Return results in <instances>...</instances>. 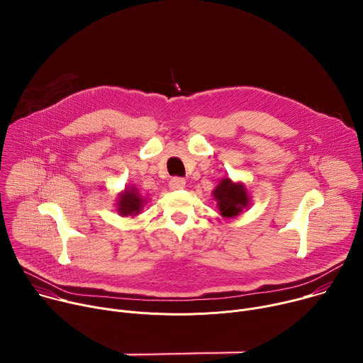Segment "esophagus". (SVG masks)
Segmentation results:
<instances>
[{
	"label": "esophagus",
	"instance_id": "1",
	"mask_svg": "<svg viewBox=\"0 0 363 363\" xmlns=\"http://www.w3.org/2000/svg\"><path fill=\"white\" fill-rule=\"evenodd\" d=\"M184 186H185V179L184 178H181V177L171 178V181H169V188L171 189H181Z\"/></svg>",
	"mask_w": 363,
	"mask_h": 363
}]
</instances>
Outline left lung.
I'll list each match as a JSON object with an SVG mask.
<instances>
[{"mask_svg": "<svg viewBox=\"0 0 363 363\" xmlns=\"http://www.w3.org/2000/svg\"><path fill=\"white\" fill-rule=\"evenodd\" d=\"M214 196L218 201V208L223 217H235L247 206L248 196L244 185L234 184L230 179H223L214 189Z\"/></svg>", "mask_w": 363, "mask_h": 363, "instance_id": "1", "label": "left lung"}]
</instances>
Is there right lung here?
<instances>
[{
  "instance_id": "obj_1",
  "label": "right lung",
  "mask_w": 363,
  "mask_h": 363,
  "mask_svg": "<svg viewBox=\"0 0 363 363\" xmlns=\"http://www.w3.org/2000/svg\"><path fill=\"white\" fill-rule=\"evenodd\" d=\"M142 198L139 196L136 189H130L123 192L119 196V203H118V211L121 216H135L142 210Z\"/></svg>"
}]
</instances>
